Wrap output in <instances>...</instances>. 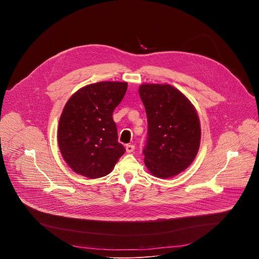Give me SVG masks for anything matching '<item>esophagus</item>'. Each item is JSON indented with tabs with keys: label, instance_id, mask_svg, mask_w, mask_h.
Listing matches in <instances>:
<instances>
[{
	"label": "esophagus",
	"instance_id": "obj_1",
	"mask_svg": "<svg viewBox=\"0 0 259 259\" xmlns=\"http://www.w3.org/2000/svg\"><path fill=\"white\" fill-rule=\"evenodd\" d=\"M134 149H135V146H134L133 144H127V145H126V151H127V153H132V152L134 151Z\"/></svg>",
	"mask_w": 259,
	"mask_h": 259
}]
</instances>
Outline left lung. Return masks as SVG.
<instances>
[{
  "mask_svg": "<svg viewBox=\"0 0 259 259\" xmlns=\"http://www.w3.org/2000/svg\"><path fill=\"white\" fill-rule=\"evenodd\" d=\"M139 95L147 117L144 163L157 177L175 176L186 170L198 154V114L190 100L170 85L143 84Z\"/></svg>",
  "mask_w": 259,
  "mask_h": 259,
  "instance_id": "1",
  "label": "left lung"
}]
</instances>
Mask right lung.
<instances>
[{"instance_id":"add662e5","label":"right lung","mask_w":259,"mask_h":259,"mask_svg":"<svg viewBox=\"0 0 259 259\" xmlns=\"http://www.w3.org/2000/svg\"><path fill=\"white\" fill-rule=\"evenodd\" d=\"M128 84L99 82L81 88L66 102L58 126V145L68 166L88 178L113 170L126 152L118 141L115 108Z\"/></svg>"}]
</instances>
